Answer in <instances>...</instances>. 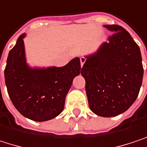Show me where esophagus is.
<instances>
[{
  "label": "esophagus",
  "instance_id": "1",
  "mask_svg": "<svg viewBox=\"0 0 147 147\" xmlns=\"http://www.w3.org/2000/svg\"><path fill=\"white\" fill-rule=\"evenodd\" d=\"M84 63H85V58L84 57H80V65H81V67L84 66Z\"/></svg>",
  "mask_w": 147,
  "mask_h": 147
}]
</instances>
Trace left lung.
Listing matches in <instances>:
<instances>
[{
	"label": "left lung",
	"mask_w": 147,
	"mask_h": 147,
	"mask_svg": "<svg viewBox=\"0 0 147 147\" xmlns=\"http://www.w3.org/2000/svg\"><path fill=\"white\" fill-rule=\"evenodd\" d=\"M113 34L109 42L84 56L81 75L90 110L109 118L127 111L136 100L142 84L140 50L129 33L119 25H103Z\"/></svg>",
	"instance_id": "8db88e82"
}]
</instances>
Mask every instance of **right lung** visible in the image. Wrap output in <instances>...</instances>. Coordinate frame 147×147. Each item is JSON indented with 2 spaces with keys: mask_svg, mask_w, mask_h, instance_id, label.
Segmentation results:
<instances>
[{
  "mask_svg": "<svg viewBox=\"0 0 147 147\" xmlns=\"http://www.w3.org/2000/svg\"><path fill=\"white\" fill-rule=\"evenodd\" d=\"M21 34L9 51L4 71L10 99L25 118L37 122L51 120L63 110L74 79L81 72L80 57L63 67H30Z\"/></svg>",
  "mask_w": 147,
  "mask_h": 147,
  "instance_id": "obj_1",
  "label": "right lung"
}]
</instances>
